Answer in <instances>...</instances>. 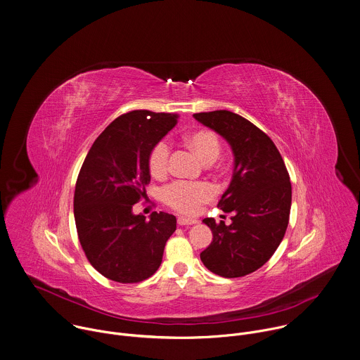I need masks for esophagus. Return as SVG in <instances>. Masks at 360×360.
<instances>
[{
  "instance_id": "obj_1",
  "label": "esophagus",
  "mask_w": 360,
  "mask_h": 360,
  "mask_svg": "<svg viewBox=\"0 0 360 360\" xmlns=\"http://www.w3.org/2000/svg\"><path fill=\"white\" fill-rule=\"evenodd\" d=\"M195 223H198V220H195V219H188V217H184V216L178 217V224L179 226H191V224H195Z\"/></svg>"
}]
</instances>
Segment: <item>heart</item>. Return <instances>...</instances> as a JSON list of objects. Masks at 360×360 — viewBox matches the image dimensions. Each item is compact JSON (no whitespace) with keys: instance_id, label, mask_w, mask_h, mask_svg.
Instances as JSON below:
<instances>
[{"instance_id":"obj_1","label":"heart","mask_w":360,"mask_h":360,"mask_svg":"<svg viewBox=\"0 0 360 360\" xmlns=\"http://www.w3.org/2000/svg\"><path fill=\"white\" fill-rule=\"evenodd\" d=\"M188 147L196 157L207 164L213 162L220 154V143L217 137L207 130H200L186 137ZM169 146L167 141H160L154 146L150 154V171L153 175H162L168 167ZM214 195V188L207 182L175 181L162 189V199L172 209L193 214L203 203L210 200Z\"/></svg>"}]
</instances>
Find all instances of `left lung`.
<instances>
[{
    "label": "left lung",
    "mask_w": 360,
    "mask_h": 360,
    "mask_svg": "<svg viewBox=\"0 0 360 360\" xmlns=\"http://www.w3.org/2000/svg\"><path fill=\"white\" fill-rule=\"evenodd\" d=\"M193 117L226 140L234 158L230 184L217 203L231 213V223L203 219L213 240L200 260L220 277H243L266 264L283 240L291 210L290 175L271 139L249 120L227 110Z\"/></svg>",
    "instance_id": "left-lung-1"
}]
</instances>
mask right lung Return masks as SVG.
I'll return each instance as SVG.
<instances>
[{
  "instance_id": "1",
  "label": "right lung",
  "mask_w": 360,
  "mask_h": 360,
  "mask_svg": "<svg viewBox=\"0 0 360 360\" xmlns=\"http://www.w3.org/2000/svg\"><path fill=\"white\" fill-rule=\"evenodd\" d=\"M176 114L134 110L105 127L80 168L75 198L77 236L90 264L105 278L139 283L162 262L176 217L134 214L150 184V154L176 124Z\"/></svg>"
}]
</instances>
